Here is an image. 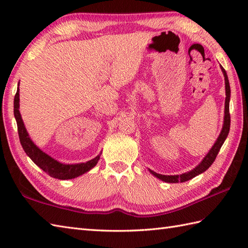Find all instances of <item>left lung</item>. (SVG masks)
I'll return each mask as SVG.
<instances>
[{
  "label": "left lung",
  "instance_id": "1",
  "mask_svg": "<svg viewBox=\"0 0 248 248\" xmlns=\"http://www.w3.org/2000/svg\"><path fill=\"white\" fill-rule=\"evenodd\" d=\"M222 68V71L224 73L225 77V88H226V99H225V116H224V124H223V129L220 131V134L217 138L215 144L213 145V147L208 152V155L203 157V160L202 161V163L198 166H196L194 168L193 170L182 173V175H175V176H165V175H160V173H156L155 171H152L149 170V171L152 173V175L155 176L156 178L161 179L162 181H165L168 183H178V182H186L191 180L194 177H196L200 173H202L203 171H205L208 168L212 165V163L217 159V155L218 154V151L220 149V147L223 146L224 141L226 140V138L228 136L229 133V129H230V114H229V101H230V85H229V81H228V77L227 73H226L224 68L220 66Z\"/></svg>",
  "mask_w": 248,
  "mask_h": 248
}]
</instances>
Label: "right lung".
<instances>
[{"mask_svg": "<svg viewBox=\"0 0 248 248\" xmlns=\"http://www.w3.org/2000/svg\"><path fill=\"white\" fill-rule=\"evenodd\" d=\"M19 87L17 88V93L15 94L14 99V114L16 121H17L18 125V134L20 139V143L22 145V148L24 149L25 154L28 155L31 160L33 161L35 164L40 167L41 170L48 173L52 178L61 179V180H68V179H72L83 175V173L91 170L93 166H96L100 159V155H97L94 159L88 161L86 163H78V164H62L59 161L54 160L44 151H41L38 147H37L33 140L30 139L26 131L23 120L21 118V114L19 112Z\"/></svg>", "mask_w": 248, "mask_h": 248, "instance_id": "right-lung-1", "label": "right lung"}]
</instances>
